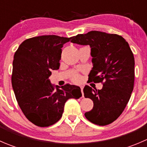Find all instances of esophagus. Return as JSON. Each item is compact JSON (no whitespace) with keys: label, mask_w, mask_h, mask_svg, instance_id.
<instances>
[{"label":"esophagus","mask_w":147,"mask_h":147,"mask_svg":"<svg viewBox=\"0 0 147 147\" xmlns=\"http://www.w3.org/2000/svg\"><path fill=\"white\" fill-rule=\"evenodd\" d=\"M83 88H84V87H83V86H80V89H81V91H82V97H83V96H84V93H83Z\"/></svg>","instance_id":"34e87169"}]
</instances>
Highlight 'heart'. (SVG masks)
Here are the masks:
<instances>
[{
	"mask_svg": "<svg viewBox=\"0 0 147 147\" xmlns=\"http://www.w3.org/2000/svg\"><path fill=\"white\" fill-rule=\"evenodd\" d=\"M72 80L75 81V82H80L81 80V77L78 74H75L72 77Z\"/></svg>",
	"mask_w": 147,
	"mask_h": 147,
	"instance_id": "1",
	"label": "heart"
}]
</instances>
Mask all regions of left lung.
Listing matches in <instances>:
<instances>
[{
	"instance_id": "1",
	"label": "left lung",
	"mask_w": 147,
	"mask_h": 147,
	"mask_svg": "<svg viewBox=\"0 0 147 147\" xmlns=\"http://www.w3.org/2000/svg\"><path fill=\"white\" fill-rule=\"evenodd\" d=\"M71 42L90 46L93 67L89 80L103 84L102 90L84 87V97L94 103L84 116L97 125L111 124L125 109L134 89V57L129 45L121 35L96 30L72 37Z\"/></svg>"
}]
</instances>
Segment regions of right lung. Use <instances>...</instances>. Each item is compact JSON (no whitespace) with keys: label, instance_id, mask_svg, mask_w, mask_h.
I'll return each mask as SVG.
<instances>
[{"label":"right lung","instance_id":"obj_1","mask_svg":"<svg viewBox=\"0 0 147 147\" xmlns=\"http://www.w3.org/2000/svg\"><path fill=\"white\" fill-rule=\"evenodd\" d=\"M72 38L42 35L26 40L14 55L12 86L22 112L38 127L55 124L64 111L65 102L82 96L80 87L51 84L52 70L59 69L62 47Z\"/></svg>","mask_w":147,"mask_h":147}]
</instances>
